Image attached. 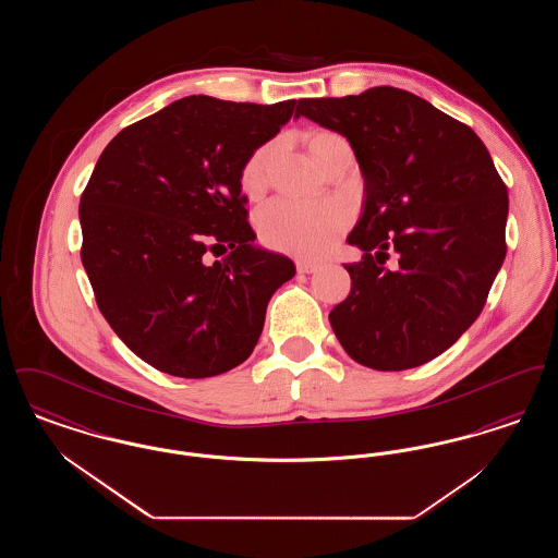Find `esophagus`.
Returning a JSON list of instances; mask_svg holds the SVG:
<instances>
[{
	"label": "esophagus",
	"mask_w": 558,
	"mask_h": 558,
	"mask_svg": "<svg viewBox=\"0 0 558 558\" xmlns=\"http://www.w3.org/2000/svg\"><path fill=\"white\" fill-rule=\"evenodd\" d=\"M318 269V264H314V262H305V259H299L296 262V271L299 274H312V271H316Z\"/></svg>",
	"instance_id": "1"
}]
</instances>
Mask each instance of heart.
<instances>
[{"label": "heart", "instance_id": "1", "mask_svg": "<svg viewBox=\"0 0 558 558\" xmlns=\"http://www.w3.org/2000/svg\"><path fill=\"white\" fill-rule=\"evenodd\" d=\"M343 137L335 132H316L310 135V150L319 165L328 157L330 148ZM269 146L253 150L240 167V187L246 196L255 198L266 187ZM349 211L343 203H294L287 198L271 201L255 215L259 239L267 246L287 251L301 257H318L326 253L337 236L345 230Z\"/></svg>", "mask_w": 558, "mask_h": 558}]
</instances>
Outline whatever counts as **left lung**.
Returning a JSON list of instances; mask_svg holds the SVG:
<instances>
[{
  "instance_id": "obj_1",
  "label": "left lung",
  "mask_w": 558,
  "mask_h": 558,
  "mask_svg": "<svg viewBox=\"0 0 558 558\" xmlns=\"http://www.w3.org/2000/svg\"><path fill=\"white\" fill-rule=\"evenodd\" d=\"M345 135L366 201L349 234L351 291L330 312L347 355L374 371L430 362L478 318L506 257L508 194L469 125L398 87L303 98L294 117ZM391 252L399 267H384Z\"/></svg>"
}]
</instances>
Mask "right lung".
<instances>
[{
  "label": "right lung",
  "instance_id": "add662e5",
  "mask_svg": "<svg viewBox=\"0 0 558 558\" xmlns=\"http://www.w3.org/2000/svg\"><path fill=\"white\" fill-rule=\"evenodd\" d=\"M294 107L187 96L117 133L96 162L81 194V262L110 328L153 368L207 378L257 345L294 266L251 244L240 167Z\"/></svg>",
  "mask_w": 558,
  "mask_h": 558
}]
</instances>
